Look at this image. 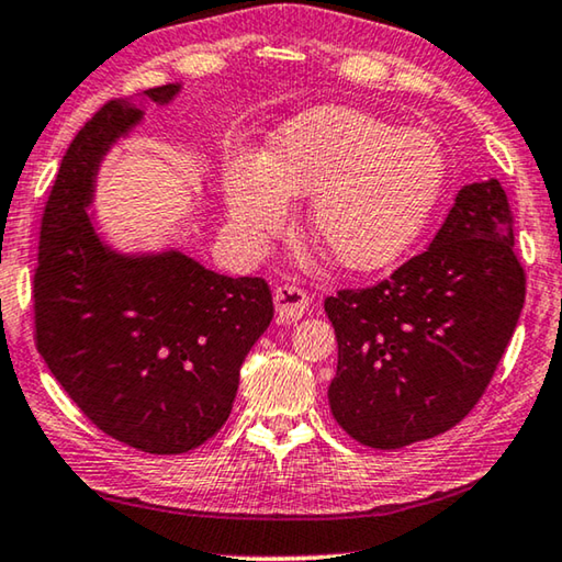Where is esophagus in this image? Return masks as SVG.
I'll return each instance as SVG.
<instances>
[{
	"instance_id": "34e87169",
	"label": "esophagus",
	"mask_w": 562,
	"mask_h": 562,
	"mask_svg": "<svg viewBox=\"0 0 562 562\" xmlns=\"http://www.w3.org/2000/svg\"><path fill=\"white\" fill-rule=\"evenodd\" d=\"M274 310H278V317L282 323H290V321H297V317L305 315L307 310V292L295 288V284H280L278 290H274Z\"/></svg>"
}]
</instances>
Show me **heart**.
I'll list each match as a JSON object with an SVG mask.
<instances>
[{
    "label": "heart",
    "mask_w": 562,
    "mask_h": 562,
    "mask_svg": "<svg viewBox=\"0 0 562 562\" xmlns=\"http://www.w3.org/2000/svg\"><path fill=\"white\" fill-rule=\"evenodd\" d=\"M447 156L431 133L353 108H313L282 123L257 164L224 173L232 229L249 247L280 234L290 199H310L307 227L335 262L373 272L401 257L437 206Z\"/></svg>",
    "instance_id": "b5f03b06"
}]
</instances>
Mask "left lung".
I'll return each instance as SVG.
<instances>
[{"label":"left lung","instance_id":"8db88e82","mask_svg":"<svg viewBox=\"0 0 562 562\" xmlns=\"http://www.w3.org/2000/svg\"><path fill=\"white\" fill-rule=\"evenodd\" d=\"M522 305L505 189L467 183L426 252L375 288L325 300L338 338L335 422L373 449L457 426L487 389Z\"/></svg>","mask_w":562,"mask_h":562}]
</instances>
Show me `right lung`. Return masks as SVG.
<instances>
[{"instance_id":"1","label":"right lung","mask_w":562,"mask_h":562,"mask_svg":"<svg viewBox=\"0 0 562 562\" xmlns=\"http://www.w3.org/2000/svg\"><path fill=\"white\" fill-rule=\"evenodd\" d=\"M179 93L171 82L111 100L82 125L42 214L35 272L40 356L100 431L148 454H183L222 429L274 313L265 280L206 270L179 247L123 252L90 214L111 148L146 103Z\"/></svg>"}]
</instances>
